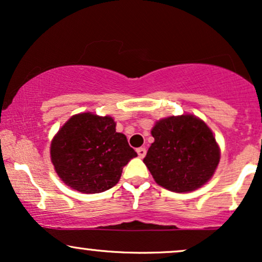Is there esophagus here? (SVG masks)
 Listing matches in <instances>:
<instances>
[{
  "mask_svg": "<svg viewBox=\"0 0 262 262\" xmlns=\"http://www.w3.org/2000/svg\"><path fill=\"white\" fill-rule=\"evenodd\" d=\"M137 152H138V156H139L140 159H143L144 156L146 155V149L145 148H138Z\"/></svg>",
  "mask_w": 262,
  "mask_h": 262,
  "instance_id": "34e87169",
  "label": "esophagus"
}]
</instances>
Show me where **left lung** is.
<instances>
[{"mask_svg": "<svg viewBox=\"0 0 262 262\" xmlns=\"http://www.w3.org/2000/svg\"><path fill=\"white\" fill-rule=\"evenodd\" d=\"M151 144L144 164L155 182L177 193L202 187L221 160V148L212 129L193 114L161 118L151 129Z\"/></svg>", "mask_w": 262, "mask_h": 262, "instance_id": "obj_1", "label": "left lung"}]
</instances>
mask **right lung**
I'll list each match as a JSON object with an SVG mask.
<instances>
[{"label": "right lung", "instance_id": "right-lung-1", "mask_svg": "<svg viewBox=\"0 0 262 262\" xmlns=\"http://www.w3.org/2000/svg\"><path fill=\"white\" fill-rule=\"evenodd\" d=\"M137 156L111 116L74 114L54 135L50 159L61 181L82 193H101L118 183Z\"/></svg>", "mask_w": 262, "mask_h": 262}]
</instances>
